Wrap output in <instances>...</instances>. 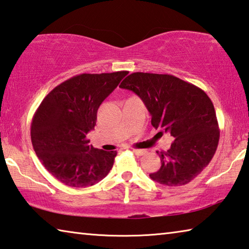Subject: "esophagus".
Segmentation results:
<instances>
[{"instance_id": "1", "label": "esophagus", "mask_w": 249, "mask_h": 249, "mask_svg": "<svg viewBox=\"0 0 249 249\" xmlns=\"http://www.w3.org/2000/svg\"><path fill=\"white\" fill-rule=\"evenodd\" d=\"M133 153L136 156H144L147 151L144 149H133Z\"/></svg>"}]
</instances>
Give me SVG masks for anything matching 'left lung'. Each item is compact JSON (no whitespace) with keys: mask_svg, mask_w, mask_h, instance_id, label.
<instances>
[{"mask_svg":"<svg viewBox=\"0 0 249 249\" xmlns=\"http://www.w3.org/2000/svg\"><path fill=\"white\" fill-rule=\"evenodd\" d=\"M120 88L140 96L151 125L175 138L169 149L158 153L161 166L150 178L167 187H180L199 176L220 140L215 109L205 92L175 75L147 72L129 74Z\"/></svg>","mask_w":249,"mask_h":249,"instance_id":"8db88e82","label":"left lung"}]
</instances>
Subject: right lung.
Wrapping results in <instances>:
<instances>
[{
  "mask_svg": "<svg viewBox=\"0 0 249 249\" xmlns=\"http://www.w3.org/2000/svg\"><path fill=\"white\" fill-rule=\"evenodd\" d=\"M128 72L82 73L66 80L41 101L31 138L44 167L68 187H91L112 169L115 150L94 148L87 138L103 101Z\"/></svg>",
  "mask_w": 249,
  "mask_h": 249,
  "instance_id": "1",
  "label": "right lung"
}]
</instances>
